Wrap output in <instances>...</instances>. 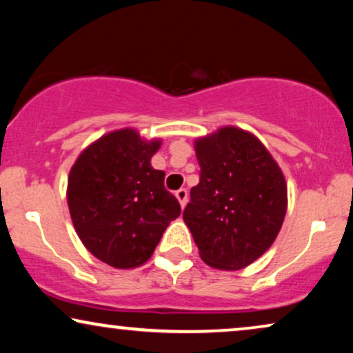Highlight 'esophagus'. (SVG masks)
<instances>
[{"label":"esophagus","instance_id":"esophagus-1","mask_svg":"<svg viewBox=\"0 0 353 353\" xmlns=\"http://www.w3.org/2000/svg\"><path fill=\"white\" fill-rule=\"evenodd\" d=\"M175 196H176L178 202H180V205L185 207L186 202H188V191L185 190V188H181V190H178V191L175 192Z\"/></svg>","mask_w":353,"mask_h":353}]
</instances>
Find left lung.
Here are the masks:
<instances>
[{
	"instance_id": "left-lung-1",
	"label": "left lung",
	"mask_w": 353,
	"mask_h": 353,
	"mask_svg": "<svg viewBox=\"0 0 353 353\" xmlns=\"http://www.w3.org/2000/svg\"><path fill=\"white\" fill-rule=\"evenodd\" d=\"M194 149L201 178L183 220L207 265L248 267L283 226L288 186L281 168L257 137L238 127L197 138Z\"/></svg>"
}]
</instances>
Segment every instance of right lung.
Here are the masks:
<instances>
[{"mask_svg": "<svg viewBox=\"0 0 353 353\" xmlns=\"http://www.w3.org/2000/svg\"><path fill=\"white\" fill-rule=\"evenodd\" d=\"M161 144L120 128L91 143L70 168L67 204L74 228L85 248L114 268L146 263L181 212L163 186L165 173L151 165Z\"/></svg>", "mask_w": 353, "mask_h": 353, "instance_id": "add662e5", "label": "right lung"}]
</instances>
